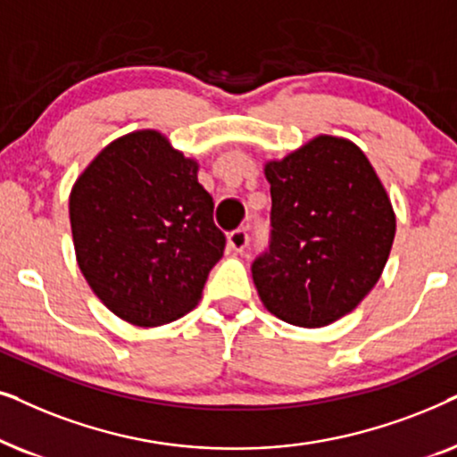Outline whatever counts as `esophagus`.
<instances>
[{
	"mask_svg": "<svg viewBox=\"0 0 457 457\" xmlns=\"http://www.w3.org/2000/svg\"><path fill=\"white\" fill-rule=\"evenodd\" d=\"M228 246H229V251L242 253L248 246V234L245 232V229H236V232L228 236Z\"/></svg>",
	"mask_w": 457,
	"mask_h": 457,
	"instance_id": "obj_1",
	"label": "esophagus"
}]
</instances>
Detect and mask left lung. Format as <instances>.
<instances>
[{
	"label": "left lung",
	"mask_w": 457,
	"mask_h": 457,
	"mask_svg": "<svg viewBox=\"0 0 457 457\" xmlns=\"http://www.w3.org/2000/svg\"><path fill=\"white\" fill-rule=\"evenodd\" d=\"M263 171L273 229L253 263L261 303L301 328L345 318L380 279L397 229L372 162L351 139L318 136Z\"/></svg>",
	"instance_id": "left-lung-1"
}]
</instances>
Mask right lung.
I'll return each instance as SVG.
<instances>
[{
	"label": "right lung",
	"instance_id": "1",
	"mask_svg": "<svg viewBox=\"0 0 457 457\" xmlns=\"http://www.w3.org/2000/svg\"><path fill=\"white\" fill-rule=\"evenodd\" d=\"M72 245L89 288L117 318L154 328L198 305L225 236L198 162L156 129L120 136L72 184Z\"/></svg>",
	"mask_w": 457,
	"mask_h": 457
}]
</instances>
